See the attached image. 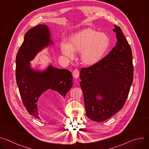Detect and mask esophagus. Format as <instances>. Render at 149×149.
Returning <instances> with one entry per match:
<instances>
[{
    "mask_svg": "<svg viewBox=\"0 0 149 149\" xmlns=\"http://www.w3.org/2000/svg\"><path fill=\"white\" fill-rule=\"evenodd\" d=\"M72 75L74 78H77L79 77V71L78 69H75L74 71H73V72H72Z\"/></svg>",
    "mask_w": 149,
    "mask_h": 149,
    "instance_id": "34e87169",
    "label": "esophagus"
}]
</instances>
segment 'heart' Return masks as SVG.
<instances>
[{
  "label": "heart",
  "instance_id": "heart-1",
  "mask_svg": "<svg viewBox=\"0 0 149 149\" xmlns=\"http://www.w3.org/2000/svg\"><path fill=\"white\" fill-rule=\"evenodd\" d=\"M109 37L92 29H86L72 36L70 45L62 43V53L70 58H74V52H81V58L85 64L92 65L101 60L109 47Z\"/></svg>",
  "mask_w": 149,
  "mask_h": 149
}]
</instances>
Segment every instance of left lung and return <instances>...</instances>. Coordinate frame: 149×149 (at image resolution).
<instances>
[{
	"instance_id": "obj_1",
	"label": "left lung",
	"mask_w": 149,
	"mask_h": 149,
	"mask_svg": "<svg viewBox=\"0 0 149 149\" xmlns=\"http://www.w3.org/2000/svg\"><path fill=\"white\" fill-rule=\"evenodd\" d=\"M117 44L110 53L95 64L81 68L80 86L87 116L101 122L124 106L133 79L132 49L121 28L114 25ZM102 96L98 100L96 96Z\"/></svg>"
}]
</instances>
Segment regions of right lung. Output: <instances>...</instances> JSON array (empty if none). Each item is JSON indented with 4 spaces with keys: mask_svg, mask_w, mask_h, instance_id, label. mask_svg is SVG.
<instances>
[{
    "mask_svg": "<svg viewBox=\"0 0 149 149\" xmlns=\"http://www.w3.org/2000/svg\"><path fill=\"white\" fill-rule=\"evenodd\" d=\"M49 42L47 26L38 25L26 33L16 57V79L20 97L29 114L38 119V101L42 94L52 90L64 98L72 86V74L68 70L50 66L44 73H38L31 69L29 62Z\"/></svg>",
    "mask_w": 149,
    "mask_h": 149,
    "instance_id": "obj_1",
    "label": "right lung"
}]
</instances>
